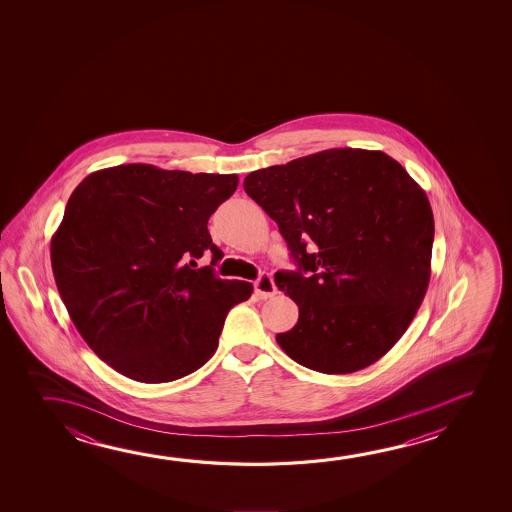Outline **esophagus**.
I'll use <instances>...</instances> for the list:
<instances>
[{"mask_svg": "<svg viewBox=\"0 0 512 512\" xmlns=\"http://www.w3.org/2000/svg\"><path fill=\"white\" fill-rule=\"evenodd\" d=\"M255 294L260 300H268V298H273L277 294V287H275L271 275H268V273L260 275L259 280L255 282Z\"/></svg>", "mask_w": 512, "mask_h": 512, "instance_id": "obj_1", "label": "esophagus"}]
</instances>
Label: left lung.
<instances>
[{"label":"left lung","mask_w":512,"mask_h":512,"mask_svg":"<svg viewBox=\"0 0 512 512\" xmlns=\"http://www.w3.org/2000/svg\"><path fill=\"white\" fill-rule=\"evenodd\" d=\"M244 191L275 219L298 271L275 275L298 309L277 343L327 375L368 368L405 334L427 293L434 214L384 151L332 148L257 169Z\"/></svg>","instance_id":"obj_1"}]
</instances>
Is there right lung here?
Masks as SVG:
<instances>
[{"mask_svg":"<svg viewBox=\"0 0 512 512\" xmlns=\"http://www.w3.org/2000/svg\"><path fill=\"white\" fill-rule=\"evenodd\" d=\"M237 184V175L125 164L73 191L51 237V268L76 330L110 368L160 384L214 355L228 310L253 285L195 260L223 257L207 221Z\"/></svg>","mask_w":512,"mask_h":512,"instance_id":"right-lung-1","label":"right lung"}]
</instances>
